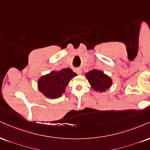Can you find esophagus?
<instances>
[{
    "label": "esophagus",
    "instance_id": "1",
    "mask_svg": "<svg viewBox=\"0 0 150 150\" xmlns=\"http://www.w3.org/2000/svg\"><path fill=\"white\" fill-rule=\"evenodd\" d=\"M77 74H78V75H81V74H82V70L78 69L77 70Z\"/></svg>",
    "mask_w": 150,
    "mask_h": 150
}]
</instances>
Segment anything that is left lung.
<instances>
[{
	"label": "left lung",
	"mask_w": 150,
	"mask_h": 150,
	"mask_svg": "<svg viewBox=\"0 0 150 150\" xmlns=\"http://www.w3.org/2000/svg\"><path fill=\"white\" fill-rule=\"evenodd\" d=\"M86 77L95 91L103 92L110 87L112 80L110 77L103 73L101 70H92L86 73Z\"/></svg>",
	"instance_id": "left-lung-1"
}]
</instances>
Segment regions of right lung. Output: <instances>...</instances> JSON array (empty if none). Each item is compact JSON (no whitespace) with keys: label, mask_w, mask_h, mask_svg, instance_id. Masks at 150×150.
I'll return each instance as SVG.
<instances>
[{"label":"right lung","mask_w":150,"mask_h":150,"mask_svg":"<svg viewBox=\"0 0 150 150\" xmlns=\"http://www.w3.org/2000/svg\"><path fill=\"white\" fill-rule=\"evenodd\" d=\"M76 75L70 68L52 71L40 78L38 82V89L47 98H58L65 92L70 80Z\"/></svg>","instance_id":"right-lung-1"}]
</instances>
